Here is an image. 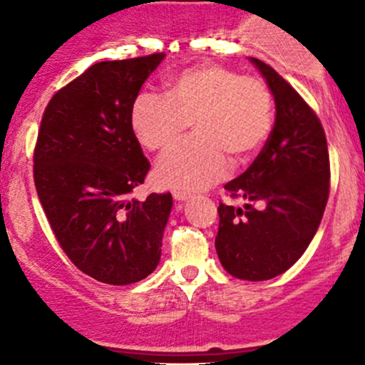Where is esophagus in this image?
<instances>
[{"label":"esophagus","instance_id":"obj_1","mask_svg":"<svg viewBox=\"0 0 365 365\" xmlns=\"http://www.w3.org/2000/svg\"><path fill=\"white\" fill-rule=\"evenodd\" d=\"M173 197L176 201H187L190 197V194L185 192V190H173Z\"/></svg>","mask_w":365,"mask_h":365}]
</instances>
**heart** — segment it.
Segmentation results:
<instances>
[{
  "mask_svg": "<svg viewBox=\"0 0 365 365\" xmlns=\"http://www.w3.org/2000/svg\"><path fill=\"white\" fill-rule=\"evenodd\" d=\"M274 93L264 81L220 65H196L165 83V97L143 91L130 108L138 141L150 152H168L192 123L189 139L159 160L155 178L178 190L219 182L233 162L254 159L274 128Z\"/></svg>",
  "mask_w": 365,
  "mask_h": 365,
  "instance_id": "obj_1",
  "label": "heart"
}]
</instances>
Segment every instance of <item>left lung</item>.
Here are the masks:
<instances>
[{
	"label": "left lung",
	"instance_id": "1",
	"mask_svg": "<svg viewBox=\"0 0 365 365\" xmlns=\"http://www.w3.org/2000/svg\"><path fill=\"white\" fill-rule=\"evenodd\" d=\"M275 98V125L259 155L224 185L215 249L227 274L267 281L288 270L318 231L330 192L325 130L311 106L270 65L252 58Z\"/></svg>",
	"mask_w": 365,
	"mask_h": 365
}]
</instances>
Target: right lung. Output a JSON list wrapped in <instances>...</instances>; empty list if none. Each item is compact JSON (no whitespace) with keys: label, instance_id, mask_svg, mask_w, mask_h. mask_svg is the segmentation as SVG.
Segmentation results:
<instances>
[{"label":"right lung","instance_id":"right-lung-1","mask_svg":"<svg viewBox=\"0 0 365 365\" xmlns=\"http://www.w3.org/2000/svg\"><path fill=\"white\" fill-rule=\"evenodd\" d=\"M164 53L101 61L58 90L40 121L33 178L49 226L83 274L113 286L148 277L160 259L171 194L128 200L150 162L130 108Z\"/></svg>","mask_w":365,"mask_h":365}]
</instances>
